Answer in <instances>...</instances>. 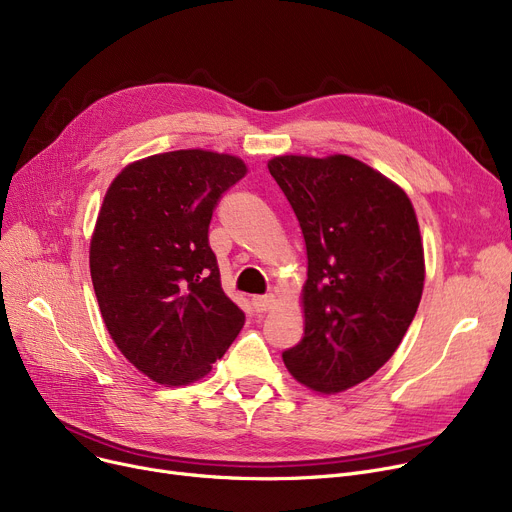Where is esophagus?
Segmentation results:
<instances>
[{"mask_svg": "<svg viewBox=\"0 0 512 512\" xmlns=\"http://www.w3.org/2000/svg\"><path fill=\"white\" fill-rule=\"evenodd\" d=\"M253 307L259 313L270 311V309L276 307V297H274V294H265V297H253Z\"/></svg>", "mask_w": 512, "mask_h": 512, "instance_id": "obj_1", "label": "esophagus"}]
</instances>
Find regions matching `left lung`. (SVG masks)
<instances>
[{"label":"left lung","mask_w":512,"mask_h":512,"mask_svg":"<svg viewBox=\"0 0 512 512\" xmlns=\"http://www.w3.org/2000/svg\"><path fill=\"white\" fill-rule=\"evenodd\" d=\"M307 247L305 334L282 353L299 384L338 394L378 371L417 313L425 259L409 195L351 155L267 161Z\"/></svg>","instance_id":"8db88e82"}]
</instances>
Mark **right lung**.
I'll list each match as a JSON object with an SVG mask.
<instances>
[{
	"label": "right lung",
	"instance_id": "add662e5",
	"mask_svg": "<svg viewBox=\"0 0 512 512\" xmlns=\"http://www.w3.org/2000/svg\"><path fill=\"white\" fill-rule=\"evenodd\" d=\"M247 174L236 155L180 149L128 164L107 188L89 267L118 351L164 386L193 384L245 326L222 290L209 222Z\"/></svg>",
	"mask_w": 512,
	"mask_h": 512
}]
</instances>
